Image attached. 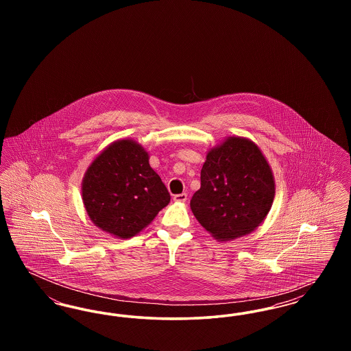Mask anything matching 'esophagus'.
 Instances as JSON below:
<instances>
[{
	"instance_id": "1",
	"label": "esophagus",
	"mask_w": 351,
	"mask_h": 351,
	"mask_svg": "<svg viewBox=\"0 0 351 351\" xmlns=\"http://www.w3.org/2000/svg\"><path fill=\"white\" fill-rule=\"evenodd\" d=\"M186 193H180V195H175L173 196V201L175 202H185L186 201Z\"/></svg>"
}]
</instances>
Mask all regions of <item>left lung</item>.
Instances as JSON below:
<instances>
[{
  "instance_id": "left-lung-1",
  "label": "left lung",
  "mask_w": 351,
  "mask_h": 351,
  "mask_svg": "<svg viewBox=\"0 0 351 351\" xmlns=\"http://www.w3.org/2000/svg\"><path fill=\"white\" fill-rule=\"evenodd\" d=\"M274 197L275 178L259 146L230 135L206 152L191 209L208 233L226 242L252 233L267 217Z\"/></svg>"
}]
</instances>
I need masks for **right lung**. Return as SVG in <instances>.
<instances>
[{
	"label": "right lung",
	"instance_id": "1",
	"mask_svg": "<svg viewBox=\"0 0 351 351\" xmlns=\"http://www.w3.org/2000/svg\"><path fill=\"white\" fill-rule=\"evenodd\" d=\"M149 159L141 143L123 138L108 145L86 168L84 208L102 232L129 239L167 206L171 196Z\"/></svg>",
	"mask_w": 351,
	"mask_h": 351
}]
</instances>
